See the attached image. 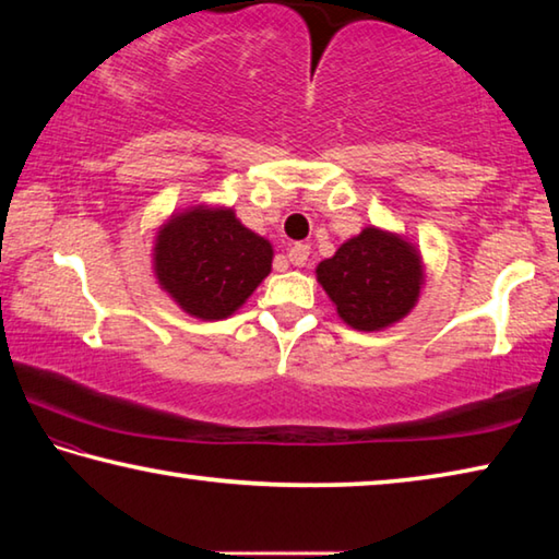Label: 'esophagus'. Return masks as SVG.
Masks as SVG:
<instances>
[{
  "instance_id": "34e87169",
  "label": "esophagus",
  "mask_w": 559,
  "mask_h": 559,
  "mask_svg": "<svg viewBox=\"0 0 559 559\" xmlns=\"http://www.w3.org/2000/svg\"><path fill=\"white\" fill-rule=\"evenodd\" d=\"M310 257V246L308 243H293L288 249V261L293 266H306V261Z\"/></svg>"
}]
</instances>
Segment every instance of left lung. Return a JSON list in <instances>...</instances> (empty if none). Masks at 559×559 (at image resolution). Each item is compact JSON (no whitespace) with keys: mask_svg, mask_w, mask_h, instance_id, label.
<instances>
[{"mask_svg":"<svg viewBox=\"0 0 559 559\" xmlns=\"http://www.w3.org/2000/svg\"><path fill=\"white\" fill-rule=\"evenodd\" d=\"M318 283L349 328L384 330L409 313L424 283L421 257L400 234L367 226L318 263Z\"/></svg>","mask_w":559,"mask_h":559,"instance_id":"obj_1","label":"left lung"}]
</instances>
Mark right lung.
I'll return each instance as SVG.
<instances>
[{"label":"right lung","mask_w":559,"mask_h":559,"mask_svg":"<svg viewBox=\"0 0 559 559\" xmlns=\"http://www.w3.org/2000/svg\"><path fill=\"white\" fill-rule=\"evenodd\" d=\"M273 249L224 206L173 214L155 236V276L189 316L224 320L271 273Z\"/></svg>","instance_id":"1"}]
</instances>
